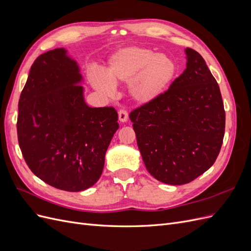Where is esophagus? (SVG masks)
<instances>
[{"label": "esophagus", "mask_w": 251, "mask_h": 251, "mask_svg": "<svg viewBox=\"0 0 251 251\" xmlns=\"http://www.w3.org/2000/svg\"><path fill=\"white\" fill-rule=\"evenodd\" d=\"M118 117H119V120L121 121V123H126V121L127 120V112H126V110L120 109L118 111Z\"/></svg>", "instance_id": "esophagus-1"}]
</instances>
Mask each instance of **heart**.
Instances as JSON below:
<instances>
[{
    "mask_svg": "<svg viewBox=\"0 0 251 251\" xmlns=\"http://www.w3.org/2000/svg\"><path fill=\"white\" fill-rule=\"evenodd\" d=\"M177 72L174 60L144 47H126L110 57L105 75L97 74L93 86L112 93L114 83H128L131 96L139 103L155 100L169 88Z\"/></svg>",
    "mask_w": 251,
    "mask_h": 251,
    "instance_id": "b5f03b06",
    "label": "heart"
}]
</instances>
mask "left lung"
<instances>
[{"mask_svg":"<svg viewBox=\"0 0 251 251\" xmlns=\"http://www.w3.org/2000/svg\"><path fill=\"white\" fill-rule=\"evenodd\" d=\"M186 69L155 100L130 113L144 165L166 184H186L215 163L225 132L221 92L204 58L186 48Z\"/></svg>","mask_w":251,"mask_h":251,"instance_id":"8db88e82","label":"left lung"}]
</instances>
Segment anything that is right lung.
Instances as JSON below:
<instances>
[{"label":"right lung","mask_w":251,"mask_h":251,"mask_svg":"<svg viewBox=\"0 0 251 251\" xmlns=\"http://www.w3.org/2000/svg\"><path fill=\"white\" fill-rule=\"evenodd\" d=\"M66 52L43 53L30 68L19 100L18 140L36 177L62 191L80 192L101 176L118 114L113 107L86 104L78 67Z\"/></svg>","instance_id":"1"}]
</instances>
